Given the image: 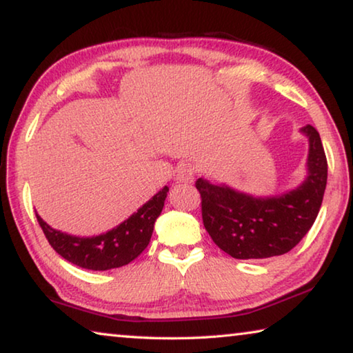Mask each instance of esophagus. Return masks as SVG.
<instances>
[{
  "label": "esophagus",
  "mask_w": 353,
  "mask_h": 353,
  "mask_svg": "<svg viewBox=\"0 0 353 353\" xmlns=\"http://www.w3.org/2000/svg\"><path fill=\"white\" fill-rule=\"evenodd\" d=\"M194 174H196V171H194L193 165L182 163V165H179L177 172H176V179H177V182L190 183V182H193Z\"/></svg>",
  "instance_id": "1"
}]
</instances>
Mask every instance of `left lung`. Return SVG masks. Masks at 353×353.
<instances>
[{
	"label": "left lung",
	"instance_id": "left-lung-1",
	"mask_svg": "<svg viewBox=\"0 0 353 353\" xmlns=\"http://www.w3.org/2000/svg\"><path fill=\"white\" fill-rule=\"evenodd\" d=\"M302 132L310 139L308 177L290 193L256 199L202 177L196 181L205 230L214 244L234 259L283 255L312 229L324 199L327 157L318 130L305 126Z\"/></svg>",
	"mask_w": 353,
	"mask_h": 353
}]
</instances>
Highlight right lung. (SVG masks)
Returning <instances> with one entry per match:
<instances>
[{"instance_id": "1", "label": "right lung", "mask_w": 353, "mask_h": 353, "mask_svg": "<svg viewBox=\"0 0 353 353\" xmlns=\"http://www.w3.org/2000/svg\"><path fill=\"white\" fill-rule=\"evenodd\" d=\"M168 190V187H163L151 201L139 208V212L115 229L92 238L67 235L48 225L39 213H35V216L48 243L65 260L83 270L107 271L128 265L148 248L154 223L162 213Z\"/></svg>"}]
</instances>
